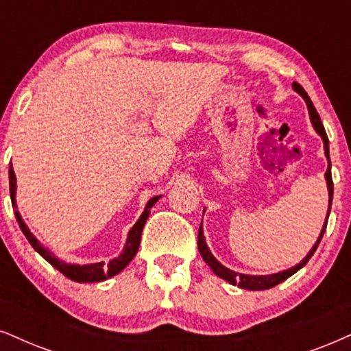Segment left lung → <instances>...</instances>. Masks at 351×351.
<instances>
[{"label": "left lung", "instance_id": "obj_1", "mask_svg": "<svg viewBox=\"0 0 351 351\" xmlns=\"http://www.w3.org/2000/svg\"><path fill=\"white\" fill-rule=\"evenodd\" d=\"M293 89L296 90L300 96L304 99L306 101V106H308V110H309V117H311V122H313L315 132L319 133L324 141V149H326V156H327V161H328V167L326 171V180H327V189H328V210H327V218H326V224H324L321 234L317 237V242L313 245V249L309 250V254L306 255L302 261L298 263V265L288 268V270H283V271H278V274H274V275H244V274H237V271H232L226 268L224 265H221L216 258L213 257V254L210 252L208 245H206L205 242V236H203V228L200 226L198 229V250H200L203 261L208 263L211 270H213V274L216 276H219V278L229 281L231 285H237L239 288H244V289H252V291H258V289H268V288H274L276 285L281 283V281H285L287 278H289L291 275H295L300 268H302L306 265V263L309 262V258L313 257V254L315 252V249H317L319 242H321L324 232H326V226H327V219H328V215H330V206H332V197H334V182H332V172H330V154H328V138H327V133H326V128H324V125L321 122V117H319L317 110H315L313 101H311L308 93H306L304 89L301 88V84L298 83H293Z\"/></svg>", "mask_w": 351, "mask_h": 351}]
</instances>
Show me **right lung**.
<instances>
[{
    "instance_id": "right-lung-1",
    "label": "right lung",
    "mask_w": 351,
    "mask_h": 351,
    "mask_svg": "<svg viewBox=\"0 0 351 351\" xmlns=\"http://www.w3.org/2000/svg\"><path fill=\"white\" fill-rule=\"evenodd\" d=\"M10 193H11L12 206L16 208V174H14V171H12V166L10 167ZM159 198L161 197H153L148 203H146V208H145V211H143V215L140 216V219H138V221L133 224V228L130 229L122 254H120L119 257L112 258L107 265L104 262L88 263V265H76V263H66V262L60 261V258L55 257V255L51 254L49 249L43 247L40 242L37 241V237L29 231V228L25 226L23 218H21L19 211L16 210L14 215H16L17 224H19L21 231H23L24 236L27 237L30 245H32V247L36 249L37 252L40 254L51 267H55L56 270L62 271L66 278L77 281V283H94V281H104V280L110 278V276L120 274V271H122L123 268L133 261V257H135L138 252V247H140L143 226H145L146 219H148L151 208H153V205L159 200Z\"/></svg>"
}]
</instances>
